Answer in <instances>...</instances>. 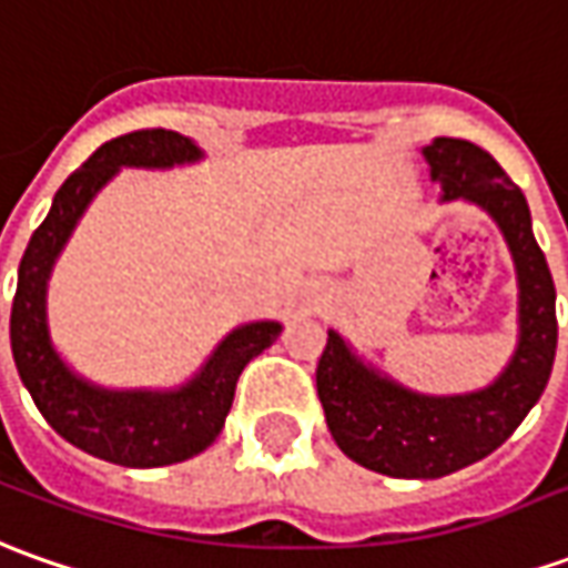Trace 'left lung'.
<instances>
[{
    "label": "left lung",
    "mask_w": 568,
    "mask_h": 568,
    "mask_svg": "<svg viewBox=\"0 0 568 568\" xmlns=\"http://www.w3.org/2000/svg\"><path fill=\"white\" fill-rule=\"evenodd\" d=\"M423 154L447 202L481 204L504 230L519 273V348L485 392L426 397L379 379L329 333L316 364L326 426L351 460L395 478H442L497 450L541 397L557 354V292L531 235L526 195L491 154L466 139H435Z\"/></svg>",
    "instance_id": "8db88e82"
}]
</instances>
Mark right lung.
<instances>
[{"mask_svg": "<svg viewBox=\"0 0 568 568\" xmlns=\"http://www.w3.org/2000/svg\"><path fill=\"white\" fill-rule=\"evenodd\" d=\"M199 145L173 130H133L99 145L61 183L52 211L33 230L11 301V354L45 423L73 447L118 466H171L202 454L223 429L245 364L273 345L280 323H248L223 338L214 357L171 395L102 392L58 361L45 329V280L73 223L118 168H171L199 158Z\"/></svg>", "mask_w": 568, "mask_h": 568, "instance_id": "obj_1", "label": "right lung"}]
</instances>
